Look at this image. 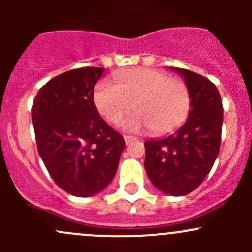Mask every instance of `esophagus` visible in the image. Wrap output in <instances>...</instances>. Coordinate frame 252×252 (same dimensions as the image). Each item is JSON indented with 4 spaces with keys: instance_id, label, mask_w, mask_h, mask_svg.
I'll use <instances>...</instances> for the list:
<instances>
[{
    "instance_id": "1",
    "label": "esophagus",
    "mask_w": 252,
    "mask_h": 252,
    "mask_svg": "<svg viewBox=\"0 0 252 252\" xmlns=\"http://www.w3.org/2000/svg\"><path fill=\"white\" fill-rule=\"evenodd\" d=\"M136 140V136H133V135H124V141H126V145L131 144L133 141Z\"/></svg>"
}]
</instances>
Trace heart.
I'll use <instances>...</instances> for the list:
<instances>
[{"instance_id":"1","label":"heart","mask_w":252,"mask_h":252,"mask_svg":"<svg viewBox=\"0 0 252 252\" xmlns=\"http://www.w3.org/2000/svg\"><path fill=\"white\" fill-rule=\"evenodd\" d=\"M114 83L100 81L94 90L96 108L108 123L118 124L131 103L136 112L124 122L128 130L149 128L155 135H166L189 116L191 95L182 79L169 78L161 70L136 68L117 74Z\"/></svg>"}]
</instances>
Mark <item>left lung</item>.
I'll return each instance as SVG.
<instances>
[{
	"label": "left lung",
	"mask_w": 252,
	"mask_h": 252,
	"mask_svg": "<svg viewBox=\"0 0 252 252\" xmlns=\"http://www.w3.org/2000/svg\"><path fill=\"white\" fill-rule=\"evenodd\" d=\"M184 78L191 95L187 122L172 135L145 141V171L161 191L183 196L194 191L210 173L220 149L223 103L207 78L171 67Z\"/></svg>",
	"instance_id": "1"
}]
</instances>
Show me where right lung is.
<instances>
[{
  "mask_svg": "<svg viewBox=\"0 0 252 252\" xmlns=\"http://www.w3.org/2000/svg\"><path fill=\"white\" fill-rule=\"evenodd\" d=\"M105 68L83 67L47 81L32 103L39 155L56 184L88 197L105 189L126 147L123 136L98 114L94 88Z\"/></svg>",
  "mask_w": 252,
  "mask_h": 252,
  "instance_id": "obj_1",
  "label": "right lung"
}]
</instances>
